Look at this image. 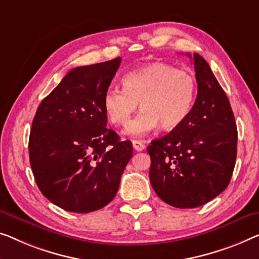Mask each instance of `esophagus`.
I'll list each match as a JSON object with an SVG mask.
<instances>
[{"label": "esophagus", "mask_w": 259, "mask_h": 259, "mask_svg": "<svg viewBox=\"0 0 259 259\" xmlns=\"http://www.w3.org/2000/svg\"><path fill=\"white\" fill-rule=\"evenodd\" d=\"M133 146L136 151H143L145 149V145L141 141H133Z\"/></svg>", "instance_id": "1"}]
</instances>
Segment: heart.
I'll return each instance as SVG.
<instances>
[{
	"instance_id": "1",
	"label": "heart",
	"mask_w": 259,
	"mask_h": 259,
	"mask_svg": "<svg viewBox=\"0 0 259 259\" xmlns=\"http://www.w3.org/2000/svg\"><path fill=\"white\" fill-rule=\"evenodd\" d=\"M122 84L123 90L108 88L102 107L113 124L126 125L140 103L142 111L125 129L133 137L145 136L159 125L178 128L190 115L198 90L191 73L160 61L126 73Z\"/></svg>"
}]
</instances>
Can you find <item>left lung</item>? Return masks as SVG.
Listing matches in <instances>:
<instances>
[{"label":"left lung","instance_id":"8db88e82","mask_svg":"<svg viewBox=\"0 0 259 259\" xmlns=\"http://www.w3.org/2000/svg\"><path fill=\"white\" fill-rule=\"evenodd\" d=\"M193 63L198 95L190 115L148 146L152 188L177 208L200 207L225 191L237 154V128L229 100L207 61L194 53Z\"/></svg>","mask_w":259,"mask_h":259}]
</instances>
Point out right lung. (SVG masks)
I'll list each match as a JSON object with an SVG mask.
<instances>
[{
	"label": "right lung",
	"mask_w": 259,
	"mask_h": 259,
	"mask_svg": "<svg viewBox=\"0 0 259 259\" xmlns=\"http://www.w3.org/2000/svg\"><path fill=\"white\" fill-rule=\"evenodd\" d=\"M121 58L73 68L41 101L29 138L37 186L56 206L91 213L116 195L133 143L107 129L102 100Z\"/></svg>",
	"instance_id": "right-lung-1"
}]
</instances>
